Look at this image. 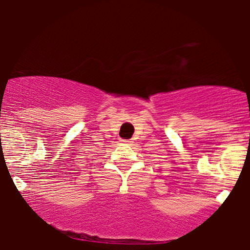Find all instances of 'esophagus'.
<instances>
[{"label":"esophagus","instance_id":"esophagus-1","mask_svg":"<svg viewBox=\"0 0 250 250\" xmlns=\"http://www.w3.org/2000/svg\"><path fill=\"white\" fill-rule=\"evenodd\" d=\"M123 142H125V143H128V142H131V141H128V140H122Z\"/></svg>","mask_w":250,"mask_h":250}]
</instances>
